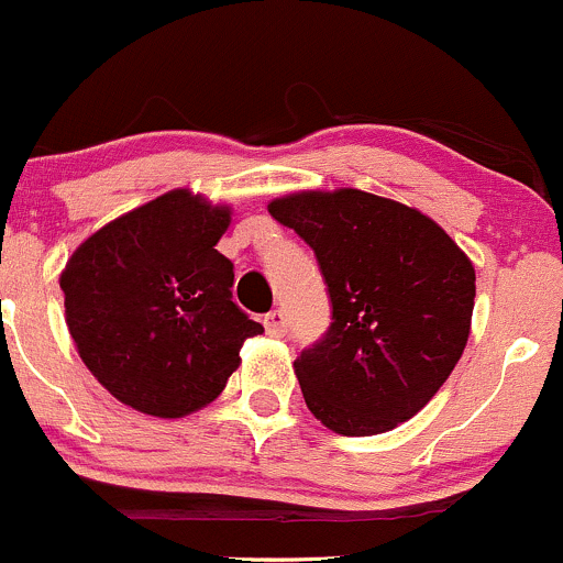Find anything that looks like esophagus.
I'll return each instance as SVG.
<instances>
[{
  "mask_svg": "<svg viewBox=\"0 0 563 563\" xmlns=\"http://www.w3.org/2000/svg\"><path fill=\"white\" fill-rule=\"evenodd\" d=\"M265 330H268V335H274V339H282V335L287 333V317H284L282 309H274L265 314Z\"/></svg>",
  "mask_w": 563,
  "mask_h": 563,
  "instance_id": "obj_1",
  "label": "esophagus"
}]
</instances>
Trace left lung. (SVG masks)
I'll use <instances>...</instances> for the list:
<instances>
[{"label":"left lung","instance_id":"left-lung-1","mask_svg":"<svg viewBox=\"0 0 563 563\" xmlns=\"http://www.w3.org/2000/svg\"><path fill=\"white\" fill-rule=\"evenodd\" d=\"M268 211L317 254L333 322L295 361L306 407L341 437L393 431L466 350L474 265L431 217L361 192H295Z\"/></svg>","mask_w":563,"mask_h":563}]
</instances>
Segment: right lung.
Masks as SVG:
<instances>
[{"mask_svg":"<svg viewBox=\"0 0 563 563\" xmlns=\"http://www.w3.org/2000/svg\"><path fill=\"white\" fill-rule=\"evenodd\" d=\"M230 206L173 189L91 233L59 276L80 361L126 407L184 417L208 407L263 333L233 303L217 252Z\"/></svg>","mask_w":563,"mask_h":563,"instance_id":"right-lung-1","label":"right lung"}]
</instances>
